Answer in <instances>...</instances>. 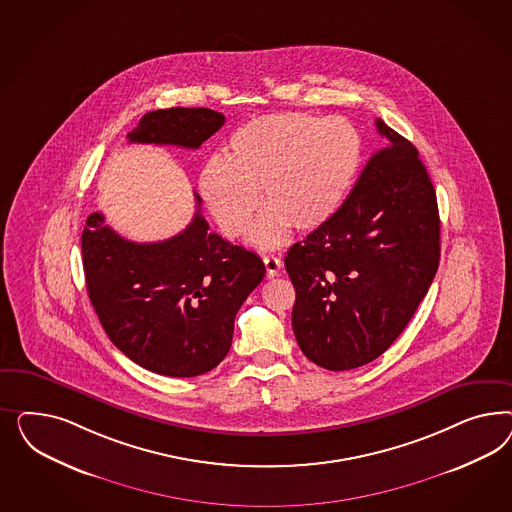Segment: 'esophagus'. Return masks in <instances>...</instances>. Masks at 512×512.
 Segmentation results:
<instances>
[{"mask_svg":"<svg viewBox=\"0 0 512 512\" xmlns=\"http://www.w3.org/2000/svg\"><path fill=\"white\" fill-rule=\"evenodd\" d=\"M264 268H266V276L268 278H274L278 276L279 270H281V259L274 257V255H266L263 259Z\"/></svg>","mask_w":512,"mask_h":512,"instance_id":"34e87169","label":"esophagus"}]
</instances>
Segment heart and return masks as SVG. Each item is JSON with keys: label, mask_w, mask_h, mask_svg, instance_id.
Masks as SVG:
<instances>
[{"label": "heart", "mask_w": 512, "mask_h": 512, "mask_svg": "<svg viewBox=\"0 0 512 512\" xmlns=\"http://www.w3.org/2000/svg\"><path fill=\"white\" fill-rule=\"evenodd\" d=\"M362 139L345 118L268 114L238 127L227 157H210L199 172V193L227 236H240L259 206L263 216L249 240L279 246L289 227L310 233L338 214L355 186Z\"/></svg>", "instance_id": "heart-1"}]
</instances>
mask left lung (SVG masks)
Instances as JSON below:
<instances>
[{
    "label": "left lung",
    "instance_id": "8db88e82",
    "mask_svg": "<svg viewBox=\"0 0 512 512\" xmlns=\"http://www.w3.org/2000/svg\"><path fill=\"white\" fill-rule=\"evenodd\" d=\"M338 214L287 251L293 330L317 366L343 372L383 355L411 321L439 266V210L417 148L383 120Z\"/></svg>",
    "mask_w": 512,
    "mask_h": 512
}]
</instances>
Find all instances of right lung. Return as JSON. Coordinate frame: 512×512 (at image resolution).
Here are the masks:
<instances>
[{
  "mask_svg": "<svg viewBox=\"0 0 512 512\" xmlns=\"http://www.w3.org/2000/svg\"><path fill=\"white\" fill-rule=\"evenodd\" d=\"M223 124L216 110H154L127 139L197 150ZM195 199L186 231L163 242L125 240L99 212L82 233L86 289L110 341L144 370L169 377L202 375L227 357L236 311L264 278L255 253L208 231Z\"/></svg>",
  "mask_w": 512,
  "mask_h": 512,
  "instance_id": "obj_1",
  "label": "right lung"
}]
</instances>
